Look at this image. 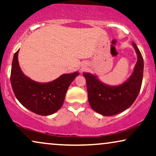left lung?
<instances>
[{
  "mask_svg": "<svg viewBox=\"0 0 156 156\" xmlns=\"http://www.w3.org/2000/svg\"><path fill=\"white\" fill-rule=\"evenodd\" d=\"M138 61L135 70L127 81L118 86H109L101 83L93 75L84 73L86 79L88 101L95 112L105 116L113 115L128 108L138 97L142 85L143 58L140 51L133 42Z\"/></svg>",
  "mask_w": 156,
  "mask_h": 156,
  "instance_id": "obj_1",
  "label": "left lung"
}]
</instances>
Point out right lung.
<instances>
[{"label": "right lung", "instance_id": "obj_1", "mask_svg": "<svg viewBox=\"0 0 156 156\" xmlns=\"http://www.w3.org/2000/svg\"><path fill=\"white\" fill-rule=\"evenodd\" d=\"M14 54L10 73V83L16 98L33 113L48 115L61 108L70 84L78 73L63 74L48 83H39L23 73L18 64V54Z\"/></svg>", "mask_w": 156, "mask_h": 156}]
</instances>
